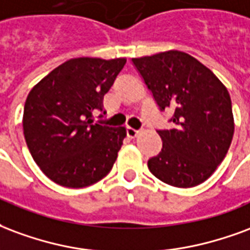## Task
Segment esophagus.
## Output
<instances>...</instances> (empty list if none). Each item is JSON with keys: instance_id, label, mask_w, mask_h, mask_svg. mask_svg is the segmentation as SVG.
I'll use <instances>...</instances> for the list:
<instances>
[{"instance_id": "34e87169", "label": "esophagus", "mask_w": 250, "mask_h": 250, "mask_svg": "<svg viewBox=\"0 0 250 250\" xmlns=\"http://www.w3.org/2000/svg\"><path fill=\"white\" fill-rule=\"evenodd\" d=\"M137 134H138V130H136V129H133V127H130V126L126 127V136L129 138L137 137Z\"/></svg>"}]
</instances>
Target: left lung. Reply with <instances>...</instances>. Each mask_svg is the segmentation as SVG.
Returning a JSON list of instances; mask_svg holds the SVG:
<instances>
[{
  "label": "left lung",
  "mask_w": 250,
  "mask_h": 250,
  "mask_svg": "<svg viewBox=\"0 0 250 250\" xmlns=\"http://www.w3.org/2000/svg\"><path fill=\"white\" fill-rule=\"evenodd\" d=\"M158 109H170V129L157 130L163 149L147 161L163 183L192 188L222 163L234 132L228 89L212 70L180 50L132 58Z\"/></svg>",
  "instance_id": "left-lung-1"
}]
</instances>
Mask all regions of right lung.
<instances>
[{"label":"right lung","mask_w":250,"mask_h":250,"mask_svg":"<svg viewBox=\"0 0 250 250\" xmlns=\"http://www.w3.org/2000/svg\"><path fill=\"white\" fill-rule=\"evenodd\" d=\"M125 62L72 58L29 93L22 118L26 145L45 176L58 185L89 187L112 170L125 127L93 124L92 114L103 112L104 96Z\"/></svg>","instance_id":"add662e5"}]
</instances>
